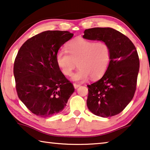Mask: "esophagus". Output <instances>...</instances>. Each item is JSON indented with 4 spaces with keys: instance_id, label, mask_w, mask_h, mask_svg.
Here are the masks:
<instances>
[{
    "instance_id": "obj_1",
    "label": "esophagus",
    "mask_w": 150,
    "mask_h": 150,
    "mask_svg": "<svg viewBox=\"0 0 150 150\" xmlns=\"http://www.w3.org/2000/svg\"><path fill=\"white\" fill-rule=\"evenodd\" d=\"M73 86H74L75 89H77L78 87H80V85H79V84H76V83H74V84H73Z\"/></svg>"
}]
</instances>
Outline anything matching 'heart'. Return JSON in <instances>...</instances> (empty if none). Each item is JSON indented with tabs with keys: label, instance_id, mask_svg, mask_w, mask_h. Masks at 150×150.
I'll list each match as a JSON object with an SVG mask.
<instances>
[{
	"label": "heart",
	"instance_id": "heart-1",
	"mask_svg": "<svg viewBox=\"0 0 150 150\" xmlns=\"http://www.w3.org/2000/svg\"><path fill=\"white\" fill-rule=\"evenodd\" d=\"M67 50L60 49L56 55L57 64L63 75L70 76L77 65L79 69L73 74L75 81L83 82L91 77L98 79L104 75L111 61V49L105 42L76 38L67 45Z\"/></svg>",
	"mask_w": 150,
	"mask_h": 150
}]
</instances>
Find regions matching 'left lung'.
I'll return each mask as SVG.
<instances>
[{
    "instance_id": "8db88e82",
    "label": "left lung",
    "mask_w": 150,
    "mask_h": 150,
    "mask_svg": "<svg viewBox=\"0 0 150 150\" xmlns=\"http://www.w3.org/2000/svg\"><path fill=\"white\" fill-rule=\"evenodd\" d=\"M83 37L105 42L111 49L108 70L99 81L87 85V108L99 117L117 115L130 103L136 89L139 69L136 48L129 38L112 28H89Z\"/></svg>"
}]
</instances>
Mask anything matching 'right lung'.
Wrapping results in <instances>:
<instances>
[{
	"instance_id": "1",
	"label": "right lung",
	"mask_w": 150,
	"mask_h": 150,
	"mask_svg": "<svg viewBox=\"0 0 150 150\" xmlns=\"http://www.w3.org/2000/svg\"><path fill=\"white\" fill-rule=\"evenodd\" d=\"M73 36L67 30L42 32L28 39L16 57L13 71L18 98L39 117L62 111L75 91L56 61L59 49Z\"/></svg>"
}]
</instances>
